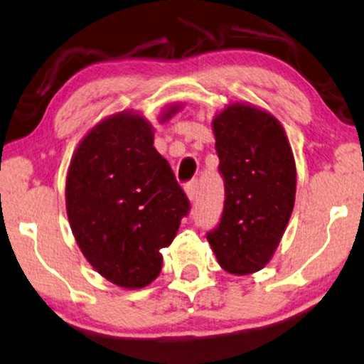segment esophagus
I'll list each match as a JSON object with an SVG mask.
<instances>
[{
    "instance_id": "obj_1",
    "label": "esophagus",
    "mask_w": 364,
    "mask_h": 364,
    "mask_svg": "<svg viewBox=\"0 0 364 364\" xmlns=\"http://www.w3.org/2000/svg\"><path fill=\"white\" fill-rule=\"evenodd\" d=\"M184 193H186V196L189 201H196V196H198V181L193 180L184 184Z\"/></svg>"
}]
</instances>
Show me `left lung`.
<instances>
[{
	"mask_svg": "<svg viewBox=\"0 0 364 364\" xmlns=\"http://www.w3.org/2000/svg\"><path fill=\"white\" fill-rule=\"evenodd\" d=\"M213 132L226 199L206 237L226 272L254 274L272 259L294 211V153L280 122L249 104L219 112Z\"/></svg>",
	"mask_w": 364,
	"mask_h": 364,
	"instance_id": "8db88e82",
	"label": "left lung"
}]
</instances>
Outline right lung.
<instances>
[{
  "label": "right lung",
  "mask_w": 364,
  "mask_h": 364,
  "mask_svg": "<svg viewBox=\"0 0 364 364\" xmlns=\"http://www.w3.org/2000/svg\"><path fill=\"white\" fill-rule=\"evenodd\" d=\"M170 105L160 122L180 110ZM70 229L89 264L124 289H143L189 213L171 166L153 146V127L135 112L97 124L82 138L65 181Z\"/></svg>",
  "instance_id": "obj_1"
}]
</instances>
